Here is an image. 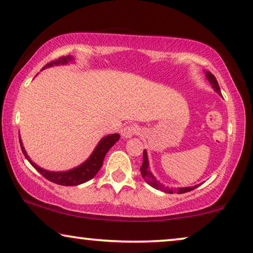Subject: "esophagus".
<instances>
[{"instance_id": "34e87169", "label": "esophagus", "mask_w": 253, "mask_h": 253, "mask_svg": "<svg viewBox=\"0 0 253 253\" xmlns=\"http://www.w3.org/2000/svg\"><path fill=\"white\" fill-rule=\"evenodd\" d=\"M138 131H139V126H136V124H130V126H124L122 130H121V134H122L123 138H131L133 136V134L138 133Z\"/></svg>"}]
</instances>
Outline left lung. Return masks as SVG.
Listing matches in <instances>:
<instances>
[{
	"instance_id": "left-lung-1",
	"label": "left lung",
	"mask_w": 253,
	"mask_h": 253,
	"mask_svg": "<svg viewBox=\"0 0 253 253\" xmlns=\"http://www.w3.org/2000/svg\"><path fill=\"white\" fill-rule=\"evenodd\" d=\"M205 76H206L207 81L210 82V84L212 85V87L214 88V91H215L219 95H221V91H220L219 84H217L216 78L214 77V76L211 74L210 71H205ZM140 172H141V176H143V178L145 179V181H146L147 184H150L152 186V188L161 190V191L167 192V193H172V190L171 189H169V188H167V186L162 185L160 182L157 181V178H155L154 175L151 172L150 165H148L147 152L145 151V150H144V154H143V165H141V167H140ZM197 186H199V185L189 186V188H178V189H176V191H177V193H185V192L192 191V190L196 189Z\"/></svg>"
}]
</instances>
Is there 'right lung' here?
I'll return each mask as SVG.
<instances>
[{"instance_id":"1","label":"right lung","mask_w":253,"mask_h":253,"mask_svg":"<svg viewBox=\"0 0 253 253\" xmlns=\"http://www.w3.org/2000/svg\"><path fill=\"white\" fill-rule=\"evenodd\" d=\"M69 62H74V57L72 56H63L60 57L58 60L51 61L49 63L44 65V67L41 69V71L43 69L53 67V65H61V64H68ZM120 139L119 133L114 134H108V136L103 137L101 140L99 141V144L96 145V147L93 151V153L89 155V158L85 162H83L82 165H79L78 167L72 168L70 170L67 171H49L46 170V169L39 167V166L34 164V162L31 160L29 155H27L25 148L23 146L22 139H20L19 136V143L20 147H22V151L25 158L29 160L31 165L33 166L34 168L37 169L38 171L40 172L41 175L43 176L44 178H47L48 181L56 183V184L60 185H65V186H72V185H79L83 184V183L89 181L94 176L98 174V171L101 168L103 159H105L107 152H108L110 148L114 146V144L116 143L117 140Z\"/></svg>"}]
</instances>
